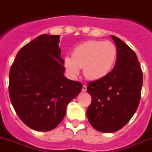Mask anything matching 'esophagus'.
Returning a JSON list of instances; mask_svg holds the SVG:
<instances>
[{
  "label": "esophagus",
  "instance_id": "obj_1",
  "mask_svg": "<svg viewBox=\"0 0 152 152\" xmlns=\"http://www.w3.org/2000/svg\"><path fill=\"white\" fill-rule=\"evenodd\" d=\"M86 91H87V86H86V85H83L82 87V91L83 92H85Z\"/></svg>",
  "mask_w": 152,
  "mask_h": 152
}]
</instances>
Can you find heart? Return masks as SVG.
<instances>
[{"label": "heart", "instance_id": "obj_1", "mask_svg": "<svg viewBox=\"0 0 152 152\" xmlns=\"http://www.w3.org/2000/svg\"><path fill=\"white\" fill-rule=\"evenodd\" d=\"M117 55L116 47L111 41L88 40L74 48L72 57H66L64 65L71 76H77L80 69H83L87 79L97 80L105 77L112 71Z\"/></svg>", "mask_w": 152, "mask_h": 152}]
</instances>
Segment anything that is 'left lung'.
Masks as SVG:
<instances>
[{"instance_id":"obj_1","label":"left lung","mask_w":152,"mask_h":152,"mask_svg":"<svg viewBox=\"0 0 152 152\" xmlns=\"http://www.w3.org/2000/svg\"><path fill=\"white\" fill-rule=\"evenodd\" d=\"M118 55L109 73L88 83L91 103L87 115L91 126L103 133L123 128L136 112L140 103L143 73L134 50L119 38L112 35Z\"/></svg>"}]
</instances>
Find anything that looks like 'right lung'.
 Here are the masks:
<instances>
[{
  "label": "right lung",
  "mask_w": 152,
  "mask_h": 152,
  "mask_svg": "<svg viewBox=\"0 0 152 152\" xmlns=\"http://www.w3.org/2000/svg\"><path fill=\"white\" fill-rule=\"evenodd\" d=\"M59 35L42 34L21 48L9 72V96L23 123L49 131L65 117L68 104L83 85L64 76Z\"/></svg>",
  "instance_id": "right-lung-1"
}]
</instances>
